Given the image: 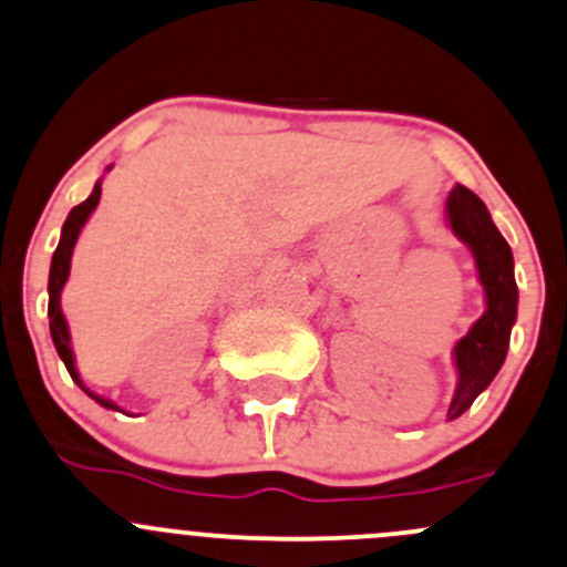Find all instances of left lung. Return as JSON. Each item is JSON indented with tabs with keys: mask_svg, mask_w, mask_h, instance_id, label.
<instances>
[{
	"mask_svg": "<svg viewBox=\"0 0 567 567\" xmlns=\"http://www.w3.org/2000/svg\"><path fill=\"white\" fill-rule=\"evenodd\" d=\"M449 225L458 241L470 247L486 293V312L454 348L458 383L451 399L449 419H458L481 391L488 389L508 353L511 329L516 323L519 288L514 279V252L488 217L484 200L456 184L445 200Z\"/></svg>",
	"mask_w": 567,
	"mask_h": 567,
	"instance_id": "left-lung-1",
	"label": "left lung"
}]
</instances>
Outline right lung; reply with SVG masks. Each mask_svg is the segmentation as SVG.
<instances>
[{"label":"right lung","instance_id":"right-lung-1","mask_svg":"<svg viewBox=\"0 0 567 567\" xmlns=\"http://www.w3.org/2000/svg\"><path fill=\"white\" fill-rule=\"evenodd\" d=\"M100 193H103V189H100V182H97V184H94L92 195H89L83 204L75 206L73 212L68 214V219H64L62 238H59V247H56V252H53V258H51V274H48V318H51L53 348H56L59 359H62L64 367H68L70 378H73L75 383H79L81 389L86 391L89 396H92L97 404H103V408H109V410H118L116 402H111V399H105V396H100V393L89 391L86 385L81 383V374H79V369H75L73 348H70L68 320H64V315H62V288H64V282H68V277H70V260H73L75 241H79V234H81L83 225H86L89 214L97 208Z\"/></svg>","mask_w":567,"mask_h":567}]
</instances>
